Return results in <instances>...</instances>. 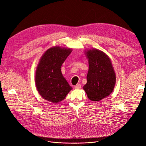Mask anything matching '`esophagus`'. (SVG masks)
<instances>
[{
  "mask_svg": "<svg viewBox=\"0 0 146 146\" xmlns=\"http://www.w3.org/2000/svg\"><path fill=\"white\" fill-rule=\"evenodd\" d=\"M74 88H76V89H77V90L80 89V88H81V85H80V84H77V85H76V86H74Z\"/></svg>",
  "mask_w": 146,
  "mask_h": 146,
  "instance_id": "obj_1",
  "label": "esophagus"
}]
</instances>
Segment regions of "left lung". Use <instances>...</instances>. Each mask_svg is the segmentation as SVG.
Returning <instances> with one entry per match:
<instances>
[{"label":"left lung","mask_w":146,"mask_h":146,"mask_svg":"<svg viewBox=\"0 0 146 146\" xmlns=\"http://www.w3.org/2000/svg\"><path fill=\"white\" fill-rule=\"evenodd\" d=\"M88 60L89 69L87 83L83 87L88 99L100 101L107 98L114 90L116 74L109 56L103 51L91 48L85 51Z\"/></svg>","instance_id":"8db88e82"}]
</instances>
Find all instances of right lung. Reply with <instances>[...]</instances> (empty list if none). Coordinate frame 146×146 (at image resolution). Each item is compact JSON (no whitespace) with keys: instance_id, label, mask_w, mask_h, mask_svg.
Returning <instances> with one entry per match:
<instances>
[{"instance_id":"obj_1","label":"right lung","mask_w":146,"mask_h":146,"mask_svg":"<svg viewBox=\"0 0 146 146\" xmlns=\"http://www.w3.org/2000/svg\"><path fill=\"white\" fill-rule=\"evenodd\" d=\"M72 48L52 47L41 57L35 72V85L42 98L57 104L72 89L61 73V67Z\"/></svg>"}]
</instances>
